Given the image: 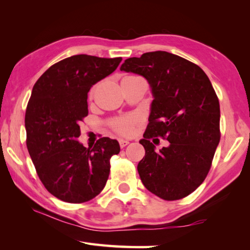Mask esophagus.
<instances>
[{"instance_id":"esophagus-1","label":"esophagus","mask_w":250,"mask_h":250,"mask_svg":"<svg viewBox=\"0 0 250 250\" xmlns=\"http://www.w3.org/2000/svg\"><path fill=\"white\" fill-rule=\"evenodd\" d=\"M129 144V141H126V140H122V139H120L119 140V145H120V147L121 148H124V147H125L126 145Z\"/></svg>"}]
</instances>
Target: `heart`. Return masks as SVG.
Wrapping results in <instances>:
<instances>
[{"label":"heart","instance_id":"b5f03b06","mask_svg":"<svg viewBox=\"0 0 250 250\" xmlns=\"http://www.w3.org/2000/svg\"><path fill=\"white\" fill-rule=\"evenodd\" d=\"M95 91V88H92L91 91H90V98L93 97ZM142 122L141 116L136 114H131L126 116L119 117V118H116L111 121V126L113 129L121 135H131L134 132L135 126L139 125Z\"/></svg>","mask_w":250,"mask_h":250}]
</instances>
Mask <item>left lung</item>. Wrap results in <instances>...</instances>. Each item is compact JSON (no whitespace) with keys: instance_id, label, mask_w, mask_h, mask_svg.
Returning a JSON list of instances; mask_svg holds the SVG:
<instances>
[{"instance_id":"obj_1","label":"left lung","mask_w":250,"mask_h":250,"mask_svg":"<svg viewBox=\"0 0 250 250\" xmlns=\"http://www.w3.org/2000/svg\"><path fill=\"white\" fill-rule=\"evenodd\" d=\"M120 71L144 77L153 97L140 141L145 148L137 166L143 185L163 200L185 198L204 182L220 141L219 101L210 81L194 63L161 50L129 58ZM153 136L170 145L156 152Z\"/></svg>"}]
</instances>
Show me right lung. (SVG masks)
Instances as JSON below:
<instances>
[{"mask_svg":"<svg viewBox=\"0 0 250 250\" xmlns=\"http://www.w3.org/2000/svg\"><path fill=\"white\" fill-rule=\"evenodd\" d=\"M121 60L72 56L50 66L32 89L24 119L26 147L45 188L62 201L87 202L107 182L109 160L119 153V143L102 137L86 148L77 139L88 115L89 90Z\"/></svg>","mask_w":250,"mask_h":250,"instance_id":"1","label":"right lung"}]
</instances>
